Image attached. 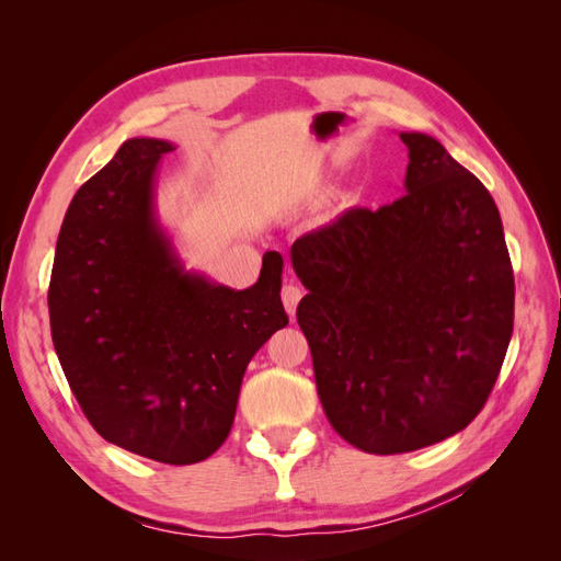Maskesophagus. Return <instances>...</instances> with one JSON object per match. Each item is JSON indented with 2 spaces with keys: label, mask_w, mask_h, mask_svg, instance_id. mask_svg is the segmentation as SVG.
Wrapping results in <instances>:
<instances>
[{
  "label": "esophagus",
  "mask_w": 561,
  "mask_h": 561,
  "mask_svg": "<svg viewBox=\"0 0 561 561\" xmlns=\"http://www.w3.org/2000/svg\"><path fill=\"white\" fill-rule=\"evenodd\" d=\"M280 297H283V307H285V311L290 313V316H295V311H297V304H299V299H301V290H299V287H297L295 283H287V285H283V293H280Z\"/></svg>",
  "instance_id": "1"
}]
</instances>
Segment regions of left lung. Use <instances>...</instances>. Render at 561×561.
<instances>
[{"mask_svg": "<svg viewBox=\"0 0 561 561\" xmlns=\"http://www.w3.org/2000/svg\"><path fill=\"white\" fill-rule=\"evenodd\" d=\"M400 140L407 194L353 208L290 250L309 290L297 322L322 410L367 454L463 431L513 336L515 278L494 198L431 135Z\"/></svg>", "mask_w": 561, "mask_h": 561, "instance_id": "obj_1", "label": "left lung"}]
</instances>
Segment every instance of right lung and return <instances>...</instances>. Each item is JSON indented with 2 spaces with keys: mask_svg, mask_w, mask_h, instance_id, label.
I'll use <instances>...</instances> for the list:
<instances>
[{
  "mask_svg": "<svg viewBox=\"0 0 561 561\" xmlns=\"http://www.w3.org/2000/svg\"><path fill=\"white\" fill-rule=\"evenodd\" d=\"M130 138L79 186L48 285L50 336L77 402L107 443L190 466L222 447L252 355L287 325L283 257L245 290L186 268L157 210L161 157Z\"/></svg>",
  "mask_w": 561,
  "mask_h": 561,
  "instance_id": "add662e5",
  "label": "right lung"
}]
</instances>
